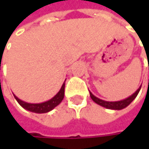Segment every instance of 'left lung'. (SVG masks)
<instances>
[{
	"mask_svg": "<svg viewBox=\"0 0 149 149\" xmlns=\"http://www.w3.org/2000/svg\"><path fill=\"white\" fill-rule=\"evenodd\" d=\"M147 54V52H146ZM141 85L138 88V90L133 93L131 96H130L129 97L123 99V100H121V101H116V102H109V101H104V100H102L97 97H95L91 91H90V96L91 97V99L98 105L102 106V107H104L106 109H117V110H120V109H123L124 108H126L127 106H129L130 104L132 103V101L134 100V98L137 97L140 90H141Z\"/></svg>",
	"mask_w": 149,
	"mask_h": 149,
	"instance_id": "1",
	"label": "left lung"
}]
</instances>
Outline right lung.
Listing matches in <instances>:
<instances>
[{
  "label": "right lung",
  "mask_w": 149,
  "mask_h": 149,
  "mask_svg": "<svg viewBox=\"0 0 149 149\" xmlns=\"http://www.w3.org/2000/svg\"><path fill=\"white\" fill-rule=\"evenodd\" d=\"M65 81L64 82V84H62L59 91L50 100L44 102V103H40V104H30V103H26L24 102L22 100H20L19 98H18L15 95V98L16 101L19 103V104L24 108L25 109L31 111V112H34V113H47L51 110H52L56 106H58V104L62 102V100L64 99L65 97Z\"/></svg>",
  "instance_id": "add662e5"
}]
</instances>
